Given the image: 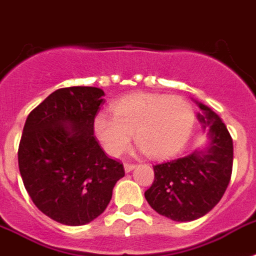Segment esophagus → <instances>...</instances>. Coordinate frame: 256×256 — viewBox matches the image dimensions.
Listing matches in <instances>:
<instances>
[{
	"label": "esophagus",
	"instance_id": "34e87169",
	"mask_svg": "<svg viewBox=\"0 0 256 256\" xmlns=\"http://www.w3.org/2000/svg\"><path fill=\"white\" fill-rule=\"evenodd\" d=\"M124 172H126V173H130V172H132V169L135 168V164H130V162H124Z\"/></svg>",
	"mask_w": 256,
	"mask_h": 256
}]
</instances>
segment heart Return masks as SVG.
Returning a JSON list of instances; mask_svg holds the SVG:
<instances>
[{"instance_id":"heart-1","label":"heart","mask_w":256,"mask_h":256,"mask_svg":"<svg viewBox=\"0 0 256 256\" xmlns=\"http://www.w3.org/2000/svg\"><path fill=\"white\" fill-rule=\"evenodd\" d=\"M194 122V108L182 96L136 94L116 102L113 116L100 112L94 132L109 156L126 151L134 135L150 158H165L186 144Z\"/></svg>"}]
</instances>
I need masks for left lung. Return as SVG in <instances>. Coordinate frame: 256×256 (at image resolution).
Listing matches in <instances>:
<instances>
[{"label": "left lung", "instance_id": "left-lung-1", "mask_svg": "<svg viewBox=\"0 0 256 256\" xmlns=\"http://www.w3.org/2000/svg\"><path fill=\"white\" fill-rule=\"evenodd\" d=\"M195 102L207 143L184 158L154 165V181L144 192L158 214L181 222L196 220L218 204L233 168V140L226 126L207 105Z\"/></svg>", "mask_w": 256, "mask_h": 256}]
</instances>
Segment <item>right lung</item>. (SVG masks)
I'll return each mask as SVG.
<instances>
[{
  "mask_svg": "<svg viewBox=\"0 0 256 256\" xmlns=\"http://www.w3.org/2000/svg\"><path fill=\"white\" fill-rule=\"evenodd\" d=\"M105 94L98 87L57 90L27 117L19 170L36 207L52 220L79 226L98 218L124 176L94 136Z\"/></svg>",
  "mask_w": 256,
  "mask_h": 256,
  "instance_id": "right-lung-1",
  "label": "right lung"
}]
</instances>
